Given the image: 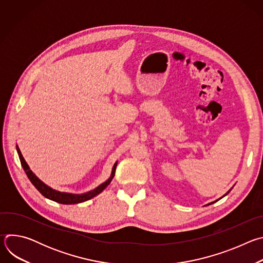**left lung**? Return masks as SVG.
<instances>
[{"mask_svg":"<svg viewBox=\"0 0 263 263\" xmlns=\"http://www.w3.org/2000/svg\"><path fill=\"white\" fill-rule=\"evenodd\" d=\"M230 191H231V190H230ZM230 191H229V192H228V193H227V194H226V195H228V194H229V193H230ZM226 195H224V196H226ZM210 204H212V203H210Z\"/></svg>","mask_w":263,"mask_h":263,"instance_id":"1","label":"left lung"}]
</instances>
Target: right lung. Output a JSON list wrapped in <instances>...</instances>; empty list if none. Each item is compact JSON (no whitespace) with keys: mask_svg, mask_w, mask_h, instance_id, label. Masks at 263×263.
Instances as JSON below:
<instances>
[{"mask_svg":"<svg viewBox=\"0 0 263 263\" xmlns=\"http://www.w3.org/2000/svg\"><path fill=\"white\" fill-rule=\"evenodd\" d=\"M16 149H17V153H18V156H20V160H21V163H22V166L25 171V173L27 174L29 180L31 181V183L36 187V190L39 191L44 197H46L47 199H50L52 201H55L57 203H60V204H66V205H69V204H78V203H82V202H85V201H88L90 199H92L93 197L98 196L99 194H101L106 187L109 185V183L111 182V180L114 179L115 177V174H116V168H117V164L118 162L114 165V168H112V173H111V176L110 178L105 181L104 183H102L101 185H99L97 189H95L93 191H90L86 194H82V195H72V194H67V193H60V192H57L53 189H51V187H49L48 185H46L43 181H41L39 178H37L33 173L32 171L30 170L29 165L27 164V162L25 161L18 146L16 145Z\"/></svg>","mask_w":263,"mask_h":263,"instance_id":"right-lung-1","label":"right lung"}]
</instances>
